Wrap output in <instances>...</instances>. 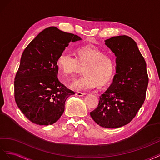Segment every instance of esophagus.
I'll return each instance as SVG.
<instances>
[{
    "label": "esophagus",
    "mask_w": 160,
    "mask_h": 160,
    "mask_svg": "<svg viewBox=\"0 0 160 160\" xmlns=\"http://www.w3.org/2000/svg\"><path fill=\"white\" fill-rule=\"evenodd\" d=\"M76 94L78 95V96H79V97H82V96L86 94V93L85 92H76Z\"/></svg>",
    "instance_id": "34e87169"
}]
</instances>
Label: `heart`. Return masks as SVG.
<instances>
[{
	"instance_id": "heart-1",
	"label": "heart",
	"mask_w": 160,
	"mask_h": 160,
	"mask_svg": "<svg viewBox=\"0 0 160 160\" xmlns=\"http://www.w3.org/2000/svg\"><path fill=\"white\" fill-rule=\"evenodd\" d=\"M78 56L62 52L58 58L57 64L65 76H74L84 67V75L73 82L74 90H87L96 86H103L110 81L115 70L113 59L93 45H86L77 49Z\"/></svg>"
}]
</instances>
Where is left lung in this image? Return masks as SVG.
<instances>
[{"mask_svg":"<svg viewBox=\"0 0 160 160\" xmlns=\"http://www.w3.org/2000/svg\"><path fill=\"white\" fill-rule=\"evenodd\" d=\"M105 45L116 56V74L90 114L100 126L118 128L133 120L143 105L149 78L144 58L133 39L115 36L105 40Z\"/></svg>","mask_w":160,"mask_h":160,"instance_id":"obj_1","label":"left lung"}]
</instances>
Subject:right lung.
Returning <instances> with one entry per match:
<instances>
[{
    "label": "right lung",
    "instance_id": "obj_1",
    "mask_svg": "<svg viewBox=\"0 0 160 160\" xmlns=\"http://www.w3.org/2000/svg\"><path fill=\"white\" fill-rule=\"evenodd\" d=\"M81 39L50 27L36 36L22 52L14 82L15 99L32 122L53 124L64 111L66 99L75 94L59 81L57 60L70 42Z\"/></svg>",
    "mask_w": 160,
    "mask_h": 160
}]
</instances>
